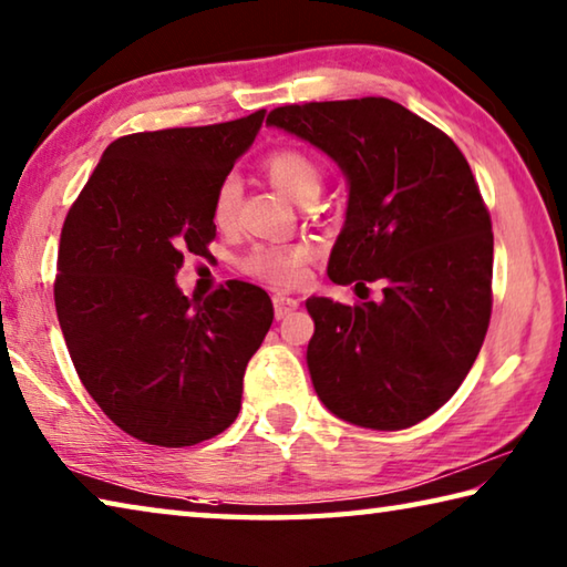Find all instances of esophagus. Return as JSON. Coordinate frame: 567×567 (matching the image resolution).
Returning <instances> with one entry per match:
<instances>
[{"instance_id": "esophagus-1", "label": "esophagus", "mask_w": 567, "mask_h": 567, "mask_svg": "<svg viewBox=\"0 0 567 567\" xmlns=\"http://www.w3.org/2000/svg\"><path fill=\"white\" fill-rule=\"evenodd\" d=\"M272 305H275V318L282 320V318H287V315H290V312H295L297 305H300V302H297L295 297L275 295V297H272Z\"/></svg>"}]
</instances>
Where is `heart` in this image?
Wrapping results in <instances>:
<instances>
[{"label": "heart", "mask_w": 567, "mask_h": 567, "mask_svg": "<svg viewBox=\"0 0 567 567\" xmlns=\"http://www.w3.org/2000/svg\"><path fill=\"white\" fill-rule=\"evenodd\" d=\"M267 175L275 182L277 189H282L287 197L300 199L305 192H320L322 172L320 165L310 155L300 150H277L265 162ZM239 207V182L227 175L219 182L213 197V219L219 229L233 227ZM310 260V252L305 247H275L260 245L249 252L243 267L257 280L270 282L277 287H292L305 277V265Z\"/></svg>", "instance_id": "1"}]
</instances>
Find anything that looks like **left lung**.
Wrapping results in <instances>:
<instances>
[{"mask_svg": "<svg viewBox=\"0 0 567 567\" xmlns=\"http://www.w3.org/2000/svg\"><path fill=\"white\" fill-rule=\"evenodd\" d=\"M267 124L322 150L348 177L330 280L354 282L358 295L383 285L378 303L305 302L315 392L352 425H415L463 385L491 324L493 225L467 159L385 97L285 104Z\"/></svg>", "mask_w": 567, "mask_h": 567, "instance_id": "left-lung-1", "label": "left lung"}]
</instances>
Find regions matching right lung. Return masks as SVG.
Here are the masks:
<instances>
[{"mask_svg": "<svg viewBox=\"0 0 567 567\" xmlns=\"http://www.w3.org/2000/svg\"><path fill=\"white\" fill-rule=\"evenodd\" d=\"M262 120L265 110L114 140L66 213L54 280L66 350L104 415L142 443L197 445L243 405L270 295L229 280L189 300L175 275L185 255H207L215 189Z\"/></svg>", "mask_w": 567, "mask_h": 567, "instance_id": "1", "label": "right lung"}]
</instances>
